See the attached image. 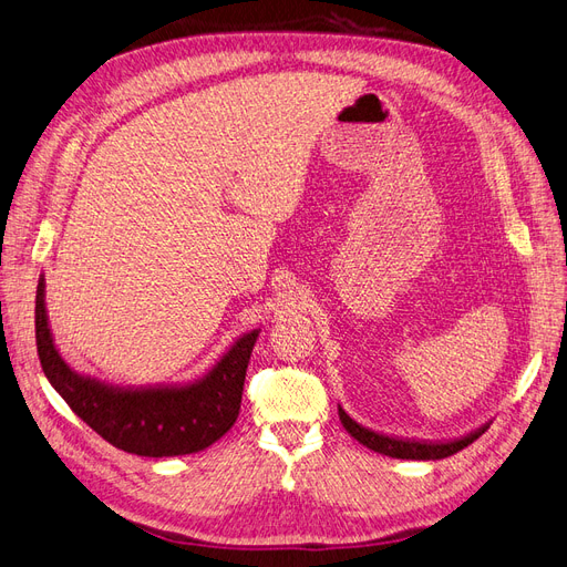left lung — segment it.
<instances>
[{"label":"left lung","instance_id":"8db88e82","mask_svg":"<svg viewBox=\"0 0 567 567\" xmlns=\"http://www.w3.org/2000/svg\"><path fill=\"white\" fill-rule=\"evenodd\" d=\"M339 419L343 429L349 431L358 443H362L364 447H370L379 454H386L393 456V460H416V462H426V460H445L450 454H456L460 450L468 447L473 441H478V437L487 431V424L471 431L462 437H456V441H447V443H414V441H398V437H389V435H381L374 433L370 429L360 426L358 422L343 412V408L339 405Z\"/></svg>","mask_w":567,"mask_h":567}]
</instances>
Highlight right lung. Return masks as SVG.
<instances>
[{"label":"right lung","instance_id":"add662e5","mask_svg":"<svg viewBox=\"0 0 567 567\" xmlns=\"http://www.w3.org/2000/svg\"><path fill=\"white\" fill-rule=\"evenodd\" d=\"M261 330L237 337L212 368L186 383L115 386L70 368L53 341L47 282L34 299V337L42 370L82 422L107 443L138 456H181L209 447L240 414L245 374Z\"/></svg>","mask_w":567,"mask_h":567}]
</instances>
